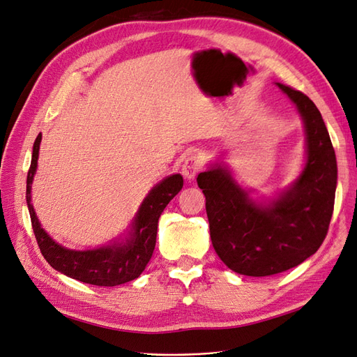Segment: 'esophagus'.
Instances as JSON below:
<instances>
[{
  "label": "esophagus",
  "mask_w": 357,
  "mask_h": 357,
  "mask_svg": "<svg viewBox=\"0 0 357 357\" xmlns=\"http://www.w3.org/2000/svg\"><path fill=\"white\" fill-rule=\"evenodd\" d=\"M201 169H202V162H201L199 156L192 153L185 159V162H183L181 174L185 176L188 180H193Z\"/></svg>",
  "instance_id": "obj_1"
}]
</instances>
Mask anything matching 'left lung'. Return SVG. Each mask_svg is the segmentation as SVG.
Listing matches in <instances>:
<instances>
[{"mask_svg":"<svg viewBox=\"0 0 357 357\" xmlns=\"http://www.w3.org/2000/svg\"><path fill=\"white\" fill-rule=\"evenodd\" d=\"M298 107L307 135V164L277 199L259 205L222 167L197 181L215 253L232 271L266 277L298 266L325 241L337 189V159L321 114L305 93L277 83Z\"/></svg>","mask_w":357,"mask_h":357,"instance_id":"8db88e82","label":"left lung"}]
</instances>
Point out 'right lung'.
Instances as JSON below:
<instances>
[{"label":"right lung","instance_id":"right-lung-1","mask_svg":"<svg viewBox=\"0 0 357 357\" xmlns=\"http://www.w3.org/2000/svg\"><path fill=\"white\" fill-rule=\"evenodd\" d=\"M40 143L41 134H38L32 147L31 167L26 177V204L41 255L56 271L93 286L113 287L138 278L153 255L160 214L181 190L183 177L180 174L169 176L150 190L135 215L126 241L95 250H70L53 241L45 232L31 204V185L37 169Z\"/></svg>","mask_w":357,"mask_h":357}]
</instances>
